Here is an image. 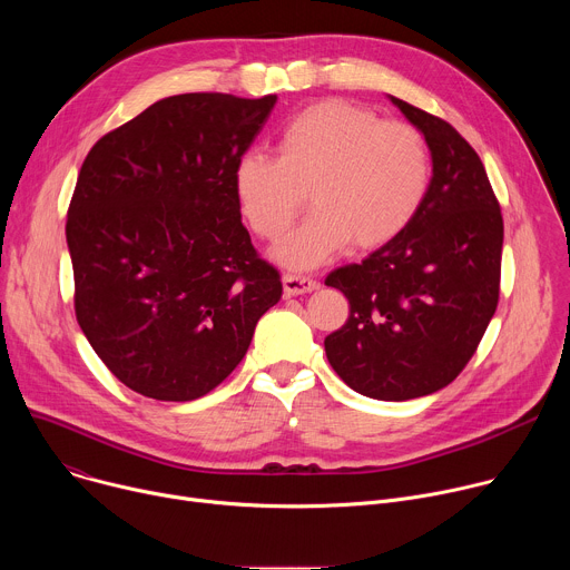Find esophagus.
<instances>
[{
    "mask_svg": "<svg viewBox=\"0 0 570 570\" xmlns=\"http://www.w3.org/2000/svg\"><path fill=\"white\" fill-rule=\"evenodd\" d=\"M282 284H284V293L291 297V295H304V293H311L315 291L320 284L311 277H304V275H284L282 277Z\"/></svg>",
    "mask_w": 570,
    "mask_h": 570,
    "instance_id": "esophagus-1",
    "label": "esophagus"
}]
</instances>
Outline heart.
<instances>
[{"label": "heart", "mask_w": 570, "mask_h": 570, "mask_svg": "<svg viewBox=\"0 0 570 570\" xmlns=\"http://www.w3.org/2000/svg\"><path fill=\"white\" fill-rule=\"evenodd\" d=\"M429 183L417 128L345 101L308 106L286 126L279 157L250 150L234 167L238 209L266 240L284 236L308 189L315 212L273 253L295 271L330 262L350 238L363 250L385 246L415 218Z\"/></svg>", "instance_id": "1"}]
</instances>
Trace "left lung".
I'll return each instance as SVG.
<instances>
[{
  "instance_id": "1",
  "label": "left lung",
  "mask_w": 570,
  "mask_h": 570,
  "mask_svg": "<svg viewBox=\"0 0 570 570\" xmlns=\"http://www.w3.org/2000/svg\"><path fill=\"white\" fill-rule=\"evenodd\" d=\"M390 101L424 135L433 178L409 227L324 279L350 299L324 352L352 390L405 401L446 387L475 354L499 306L503 216L469 141L444 119Z\"/></svg>"
}]
</instances>
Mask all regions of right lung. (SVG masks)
<instances>
[{
	"mask_svg": "<svg viewBox=\"0 0 570 570\" xmlns=\"http://www.w3.org/2000/svg\"><path fill=\"white\" fill-rule=\"evenodd\" d=\"M277 97L191 92L104 135L67 209L76 320L106 367L157 401L212 392L282 279L250 240L234 167Z\"/></svg>",
	"mask_w": 570,
	"mask_h": 570,
	"instance_id": "add662e5",
	"label": "right lung"
}]
</instances>
